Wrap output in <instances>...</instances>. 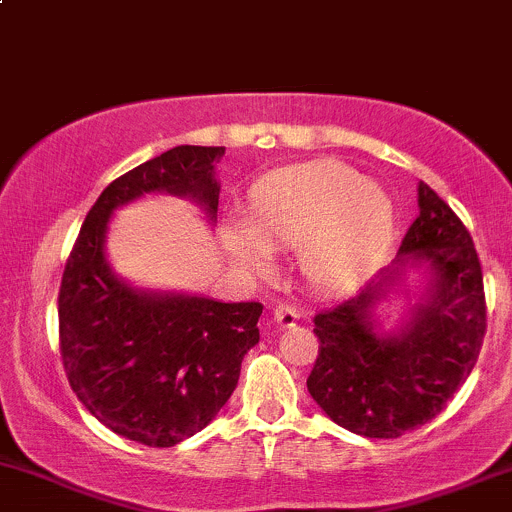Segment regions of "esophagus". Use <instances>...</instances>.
Masks as SVG:
<instances>
[{"label": "esophagus", "mask_w": 512, "mask_h": 512, "mask_svg": "<svg viewBox=\"0 0 512 512\" xmlns=\"http://www.w3.org/2000/svg\"><path fill=\"white\" fill-rule=\"evenodd\" d=\"M273 320H276L278 327H293V324L300 320L298 307L290 305V302H278V305L273 307Z\"/></svg>", "instance_id": "1"}]
</instances>
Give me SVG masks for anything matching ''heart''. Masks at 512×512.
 Segmentation results:
<instances>
[{
  "label": "heart",
  "mask_w": 512,
  "mask_h": 512,
  "mask_svg": "<svg viewBox=\"0 0 512 512\" xmlns=\"http://www.w3.org/2000/svg\"><path fill=\"white\" fill-rule=\"evenodd\" d=\"M244 232L227 229V246L244 268L271 271L268 251L295 249L302 278L334 290L364 276L386 249L395 207L381 183L342 161L280 168L251 190Z\"/></svg>",
  "instance_id": "heart-1"
}]
</instances>
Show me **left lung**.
<instances>
[{
    "label": "left lung",
    "instance_id": "8db88e82",
    "mask_svg": "<svg viewBox=\"0 0 512 512\" xmlns=\"http://www.w3.org/2000/svg\"><path fill=\"white\" fill-rule=\"evenodd\" d=\"M417 205L393 266L359 295L315 315L320 351L307 390L327 417L361 437L393 439L439 415L476 366L486 334L471 234L430 185H417ZM405 265L428 266L426 300L398 333L381 335L372 307Z\"/></svg>",
    "mask_w": 512,
    "mask_h": 512
}]
</instances>
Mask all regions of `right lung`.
I'll return each instance as SVG.
<instances>
[{
	"instance_id": "add662e5",
	"label": "right lung",
	"mask_w": 512,
	"mask_h": 512,
	"mask_svg": "<svg viewBox=\"0 0 512 512\" xmlns=\"http://www.w3.org/2000/svg\"><path fill=\"white\" fill-rule=\"evenodd\" d=\"M222 153L175 146L109 183L60 280V356L70 388L104 427L146 447H173L210 425L258 344L263 305L131 288L109 268L104 234L112 212L146 192L190 197L214 222Z\"/></svg>"
}]
</instances>
